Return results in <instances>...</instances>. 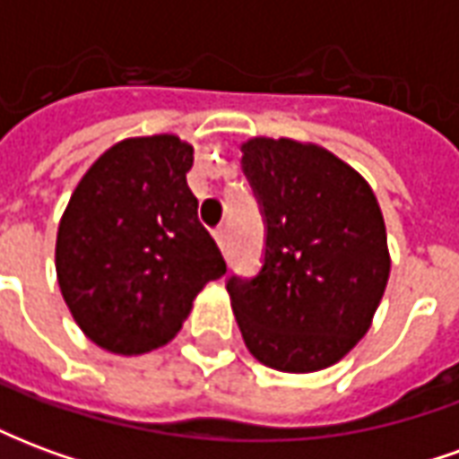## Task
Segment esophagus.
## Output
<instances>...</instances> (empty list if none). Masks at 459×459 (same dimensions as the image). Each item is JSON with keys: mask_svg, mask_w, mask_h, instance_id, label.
Instances as JSON below:
<instances>
[{"mask_svg": "<svg viewBox=\"0 0 459 459\" xmlns=\"http://www.w3.org/2000/svg\"><path fill=\"white\" fill-rule=\"evenodd\" d=\"M213 238H216V243H219L221 250H226V246H229V236H226V229L213 230Z\"/></svg>", "mask_w": 459, "mask_h": 459, "instance_id": "34e87169", "label": "esophagus"}]
</instances>
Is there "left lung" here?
I'll return each mask as SVG.
<instances>
[{
  "label": "left lung",
  "mask_w": 459,
  "mask_h": 459,
  "mask_svg": "<svg viewBox=\"0 0 459 459\" xmlns=\"http://www.w3.org/2000/svg\"><path fill=\"white\" fill-rule=\"evenodd\" d=\"M240 152L268 229L258 275L226 282L240 334L270 368L322 371L359 344L384 298V213L368 181L319 144L250 137Z\"/></svg>",
  "instance_id": "obj_1"
}]
</instances>
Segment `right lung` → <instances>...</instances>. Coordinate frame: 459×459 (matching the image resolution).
<instances>
[{
  "instance_id": "add662e5",
  "label": "right lung",
  "mask_w": 459,
  "mask_h": 459,
  "mask_svg": "<svg viewBox=\"0 0 459 459\" xmlns=\"http://www.w3.org/2000/svg\"><path fill=\"white\" fill-rule=\"evenodd\" d=\"M194 147L177 134L130 137L103 152L71 194L56 275L75 325L113 354L177 337L194 298L226 273L186 184Z\"/></svg>"
}]
</instances>
